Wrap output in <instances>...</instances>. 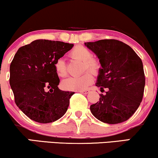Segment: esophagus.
Listing matches in <instances>:
<instances>
[{"label": "esophagus", "instance_id": "34e87169", "mask_svg": "<svg viewBox=\"0 0 158 158\" xmlns=\"http://www.w3.org/2000/svg\"><path fill=\"white\" fill-rule=\"evenodd\" d=\"M79 93H81L82 94H85V95H86V94L89 93V90H88V89H84V90H79Z\"/></svg>", "mask_w": 158, "mask_h": 158}]
</instances>
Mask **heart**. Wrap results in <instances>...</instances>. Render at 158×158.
I'll return each instance as SVG.
<instances>
[{
	"label": "heart",
	"mask_w": 158,
	"mask_h": 158,
	"mask_svg": "<svg viewBox=\"0 0 158 158\" xmlns=\"http://www.w3.org/2000/svg\"><path fill=\"white\" fill-rule=\"evenodd\" d=\"M70 55L76 60L83 62L82 71L88 70L94 75L100 72L101 65L99 60L92 57V53L88 48L85 46L78 45L73 48L70 52ZM55 69L57 75L60 77H65L68 74L67 66L63 58L57 59L55 62ZM89 72H85L81 76L71 77L65 79L62 82V87L67 90H82L92 83L93 76Z\"/></svg>",
	"instance_id": "heart-1"
}]
</instances>
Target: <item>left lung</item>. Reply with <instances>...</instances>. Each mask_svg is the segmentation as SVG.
<instances>
[{"instance_id":"8db88e82","label":"left lung","mask_w":158,"mask_h":158,"mask_svg":"<svg viewBox=\"0 0 158 158\" xmlns=\"http://www.w3.org/2000/svg\"><path fill=\"white\" fill-rule=\"evenodd\" d=\"M97 55L101 65L96 85L101 91L99 101L90 106L98 120L117 124L128 119L142 101L145 86L143 63L134 50L115 39L85 43Z\"/></svg>"}]
</instances>
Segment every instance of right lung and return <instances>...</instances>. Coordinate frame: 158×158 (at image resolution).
I'll use <instances>...</instances> for the list:
<instances>
[{"mask_svg": "<svg viewBox=\"0 0 158 158\" xmlns=\"http://www.w3.org/2000/svg\"><path fill=\"white\" fill-rule=\"evenodd\" d=\"M73 47V44L39 39L15 54L10 65V86L16 104L32 120L52 123L66 112L74 93L58 88L55 64Z\"/></svg>", "mask_w": 158, "mask_h": 158, "instance_id": "1", "label": "right lung"}]
</instances>
